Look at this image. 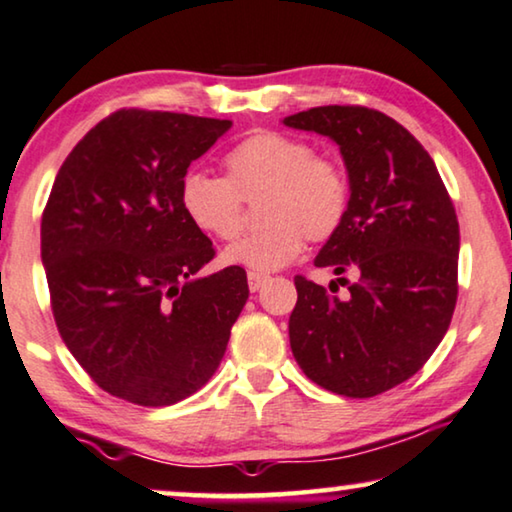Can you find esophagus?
Instances as JSON below:
<instances>
[{
	"label": "esophagus",
	"instance_id": "34e87169",
	"mask_svg": "<svg viewBox=\"0 0 512 512\" xmlns=\"http://www.w3.org/2000/svg\"><path fill=\"white\" fill-rule=\"evenodd\" d=\"M247 281H249V291L256 293V291H261L265 284H268L270 277H268V274H263V272H249Z\"/></svg>",
	"mask_w": 512,
	"mask_h": 512
}]
</instances>
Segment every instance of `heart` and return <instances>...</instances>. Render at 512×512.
Masks as SVG:
<instances>
[{
	"mask_svg": "<svg viewBox=\"0 0 512 512\" xmlns=\"http://www.w3.org/2000/svg\"><path fill=\"white\" fill-rule=\"evenodd\" d=\"M305 140L279 131H256L224 159L226 180L189 173L180 182V207L198 231L233 242L242 233V203L258 205L261 231L224 251V263L254 272L288 265L307 238L323 242L344 224L351 187L337 161L314 157Z\"/></svg>",
	"mask_w": 512,
	"mask_h": 512,
	"instance_id": "b5f03b06",
	"label": "heart"
}]
</instances>
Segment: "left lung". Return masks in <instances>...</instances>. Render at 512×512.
<instances>
[{
	"mask_svg": "<svg viewBox=\"0 0 512 512\" xmlns=\"http://www.w3.org/2000/svg\"><path fill=\"white\" fill-rule=\"evenodd\" d=\"M284 124L339 145L351 201L314 265L355 274L344 298L295 277L291 351L325 390L381 395L425 365L453 318L459 256L453 201L425 147L379 110L321 106L288 115ZM337 281L346 284L344 277Z\"/></svg>",
	"mask_w": 512,
	"mask_h": 512,
	"instance_id": "1",
	"label": "left lung"
}]
</instances>
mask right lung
<instances>
[{"instance_id":"1","label":"right lung","mask_w":512,"mask_h":512,"mask_svg":"<svg viewBox=\"0 0 512 512\" xmlns=\"http://www.w3.org/2000/svg\"><path fill=\"white\" fill-rule=\"evenodd\" d=\"M233 127L117 110L73 147L41 219V261L59 335L110 395L170 406L217 372L249 298L238 265L201 274L212 242L184 217L191 161Z\"/></svg>"}]
</instances>
